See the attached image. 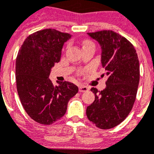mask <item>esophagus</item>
<instances>
[{
	"instance_id": "1",
	"label": "esophagus",
	"mask_w": 154,
	"mask_h": 154,
	"mask_svg": "<svg viewBox=\"0 0 154 154\" xmlns=\"http://www.w3.org/2000/svg\"><path fill=\"white\" fill-rule=\"evenodd\" d=\"M79 90L80 92H85L89 90V88L86 86H84V85H80L79 88Z\"/></svg>"
}]
</instances>
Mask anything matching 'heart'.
I'll return each mask as SVG.
<instances>
[{
	"label": "heart",
	"mask_w": 154,
	"mask_h": 154,
	"mask_svg": "<svg viewBox=\"0 0 154 154\" xmlns=\"http://www.w3.org/2000/svg\"><path fill=\"white\" fill-rule=\"evenodd\" d=\"M93 45V43L91 42H89V41H87V42H85V43H84L83 47H85V46H87V45Z\"/></svg>",
	"instance_id": "obj_1"
}]
</instances>
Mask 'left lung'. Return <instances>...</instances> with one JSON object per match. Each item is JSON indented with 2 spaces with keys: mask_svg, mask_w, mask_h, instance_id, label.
<instances>
[{
  "mask_svg": "<svg viewBox=\"0 0 154 154\" xmlns=\"http://www.w3.org/2000/svg\"><path fill=\"white\" fill-rule=\"evenodd\" d=\"M87 35L100 45L101 63L107 80L103 90L91 89L95 100L87 107L86 116L98 128L111 129L126 119L134 104L140 81L138 57L133 45L114 31Z\"/></svg>",
  "mask_w": 154,
  "mask_h": 154,
  "instance_id": "left-lung-1",
  "label": "left lung"
}]
</instances>
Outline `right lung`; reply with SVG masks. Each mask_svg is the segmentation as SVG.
Here are the masks:
<instances>
[{
    "label": "right lung",
    "instance_id": "right-lung-1",
    "mask_svg": "<svg viewBox=\"0 0 154 154\" xmlns=\"http://www.w3.org/2000/svg\"><path fill=\"white\" fill-rule=\"evenodd\" d=\"M70 34L55 29L42 30L24 41L16 59V82L21 103L30 117L44 125H51L62 118L69 99L79 89L69 82L55 85L49 75L60 61L65 42Z\"/></svg>",
    "mask_w": 154,
    "mask_h": 154
}]
</instances>
